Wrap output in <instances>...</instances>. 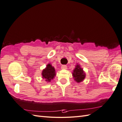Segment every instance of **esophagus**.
<instances>
[{
  "label": "esophagus",
  "mask_w": 122,
  "mask_h": 122,
  "mask_svg": "<svg viewBox=\"0 0 122 122\" xmlns=\"http://www.w3.org/2000/svg\"><path fill=\"white\" fill-rule=\"evenodd\" d=\"M61 69H67V66L66 65H62L61 66Z\"/></svg>",
  "instance_id": "obj_1"
}]
</instances>
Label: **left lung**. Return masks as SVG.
<instances>
[{
  "instance_id": "left-lung-1",
  "label": "left lung",
  "mask_w": 122,
  "mask_h": 122,
  "mask_svg": "<svg viewBox=\"0 0 122 122\" xmlns=\"http://www.w3.org/2000/svg\"><path fill=\"white\" fill-rule=\"evenodd\" d=\"M85 76V73L82 69L80 67V65H77L73 72V76L75 81L77 82H80L84 80Z\"/></svg>"
}]
</instances>
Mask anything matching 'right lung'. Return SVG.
Masks as SVG:
<instances>
[{
  "label": "right lung",
  "instance_id": "obj_1",
  "mask_svg": "<svg viewBox=\"0 0 122 122\" xmlns=\"http://www.w3.org/2000/svg\"><path fill=\"white\" fill-rule=\"evenodd\" d=\"M42 78H44L46 81H50L56 76L55 70L54 67L50 64L47 65L46 67L43 70L42 72Z\"/></svg>",
  "mask_w": 122,
  "mask_h": 122
}]
</instances>
